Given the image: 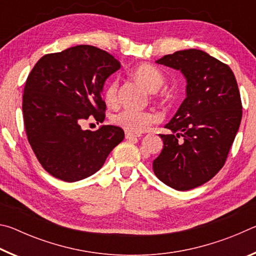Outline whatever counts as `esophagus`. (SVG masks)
<instances>
[{"label":"esophagus","mask_w":256,"mask_h":256,"mask_svg":"<svg viewBox=\"0 0 256 256\" xmlns=\"http://www.w3.org/2000/svg\"><path fill=\"white\" fill-rule=\"evenodd\" d=\"M138 136H141L140 134H136V133H131V132H128V131H125V138H138Z\"/></svg>","instance_id":"obj_1"}]
</instances>
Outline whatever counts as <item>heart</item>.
<instances>
[{
    "instance_id": "b5f03b06",
    "label": "heart",
    "mask_w": 256,
    "mask_h": 256,
    "mask_svg": "<svg viewBox=\"0 0 256 256\" xmlns=\"http://www.w3.org/2000/svg\"><path fill=\"white\" fill-rule=\"evenodd\" d=\"M134 79L144 84L151 92H156L164 84L162 72L150 64H140L132 70ZM104 99L110 106H115L118 102V80L112 79L104 89ZM158 120L157 114L149 110H136L132 108L116 112L112 116V122L118 126L131 133H142Z\"/></svg>"
}]
</instances>
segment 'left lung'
I'll list each match as a JSON object with an SVG mask.
<instances>
[{
    "label": "left lung",
    "instance_id": "8db88e82",
    "mask_svg": "<svg viewBox=\"0 0 256 256\" xmlns=\"http://www.w3.org/2000/svg\"><path fill=\"white\" fill-rule=\"evenodd\" d=\"M157 63L183 72L188 96L164 126L172 133L159 134L164 148L152 170L170 188L192 190L226 162L242 120L240 94L232 68L203 50H177Z\"/></svg>",
    "mask_w": 256,
    "mask_h": 256
}]
</instances>
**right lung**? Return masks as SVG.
Listing matches in <instances>:
<instances>
[{"label":"right lung","instance_id":"add662e5","mask_svg":"<svg viewBox=\"0 0 256 256\" xmlns=\"http://www.w3.org/2000/svg\"><path fill=\"white\" fill-rule=\"evenodd\" d=\"M120 68L106 50L78 45L44 55L29 73L22 97L26 133L52 176L68 183L89 177L123 141L124 131L114 125L81 128L88 120L104 122V82Z\"/></svg>","mask_w":256,"mask_h":256}]
</instances>
